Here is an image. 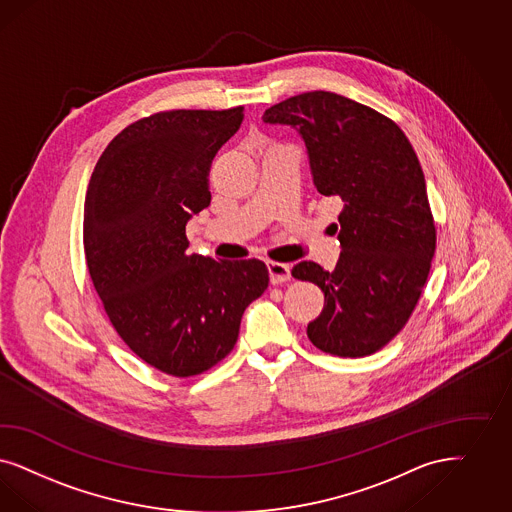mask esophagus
<instances>
[{
  "label": "esophagus",
  "mask_w": 512,
  "mask_h": 512,
  "mask_svg": "<svg viewBox=\"0 0 512 512\" xmlns=\"http://www.w3.org/2000/svg\"><path fill=\"white\" fill-rule=\"evenodd\" d=\"M268 276H270V283L278 285V283L287 282L291 278V266L283 265V263H268Z\"/></svg>",
  "instance_id": "1"
}]
</instances>
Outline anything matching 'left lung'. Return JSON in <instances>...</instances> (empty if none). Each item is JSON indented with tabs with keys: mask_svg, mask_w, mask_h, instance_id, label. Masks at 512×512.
I'll return each instance as SVG.
<instances>
[{
	"mask_svg": "<svg viewBox=\"0 0 512 512\" xmlns=\"http://www.w3.org/2000/svg\"><path fill=\"white\" fill-rule=\"evenodd\" d=\"M263 121L295 128L316 189L342 200L335 270L302 261L291 272L325 293L308 338L338 357L378 352L405 327L435 255L420 160L397 124L335 92L287 98Z\"/></svg>",
	"mask_w": 512,
	"mask_h": 512,
	"instance_id": "1",
	"label": "left lung"
}]
</instances>
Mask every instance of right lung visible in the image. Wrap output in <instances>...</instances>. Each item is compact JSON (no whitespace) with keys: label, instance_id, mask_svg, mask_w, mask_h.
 <instances>
[{"label":"right lung","instance_id":"right-lung-1","mask_svg":"<svg viewBox=\"0 0 512 512\" xmlns=\"http://www.w3.org/2000/svg\"><path fill=\"white\" fill-rule=\"evenodd\" d=\"M244 107L157 113L117 134L90 176L85 253L109 321L145 363L187 378L227 357L247 306L268 287L257 259L189 253L185 227L210 206L215 153Z\"/></svg>","mask_w":512,"mask_h":512}]
</instances>
